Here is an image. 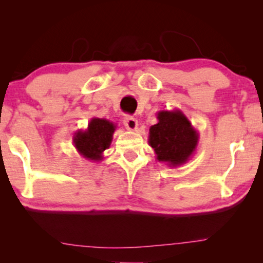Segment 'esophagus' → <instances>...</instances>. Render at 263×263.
<instances>
[{"instance_id": "obj_1", "label": "esophagus", "mask_w": 263, "mask_h": 263, "mask_svg": "<svg viewBox=\"0 0 263 263\" xmlns=\"http://www.w3.org/2000/svg\"><path fill=\"white\" fill-rule=\"evenodd\" d=\"M123 124L128 130H135V129L138 128V120L133 116H125L123 118Z\"/></svg>"}]
</instances>
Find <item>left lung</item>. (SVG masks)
Returning <instances> with one entry per match:
<instances>
[{"label":"left lung","mask_w":263,"mask_h":263,"mask_svg":"<svg viewBox=\"0 0 263 263\" xmlns=\"http://www.w3.org/2000/svg\"><path fill=\"white\" fill-rule=\"evenodd\" d=\"M158 123L149 128L148 143L156 158L170 167L185 164L195 153L199 132L181 110H161L157 114Z\"/></svg>","instance_id":"left-lung-1"}]
</instances>
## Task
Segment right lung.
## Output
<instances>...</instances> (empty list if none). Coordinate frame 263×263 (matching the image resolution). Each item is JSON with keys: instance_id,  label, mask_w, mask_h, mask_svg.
Returning <instances> with one entry per match:
<instances>
[{"instance_id": "1", "label": "right lung", "mask_w": 263, "mask_h": 263, "mask_svg": "<svg viewBox=\"0 0 263 263\" xmlns=\"http://www.w3.org/2000/svg\"><path fill=\"white\" fill-rule=\"evenodd\" d=\"M116 125L105 118L93 117L85 130L74 133V147L81 157L91 161H102L104 151L107 149L112 141Z\"/></svg>"}]
</instances>
